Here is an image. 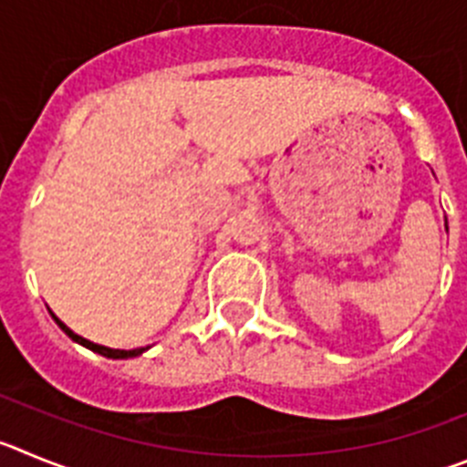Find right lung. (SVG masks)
Returning <instances> with one entry per match:
<instances>
[{"label": "right lung", "mask_w": 467, "mask_h": 467, "mask_svg": "<svg viewBox=\"0 0 467 467\" xmlns=\"http://www.w3.org/2000/svg\"><path fill=\"white\" fill-rule=\"evenodd\" d=\"M50 317L56 318V323L57 326L62 327V330H65L67 335H69L71 339H74V342H78V344H83V347L86 348H90V351H95V354H102V356H107V358H134V356H140V354H144L146 348H130V351H125V348H109V347H102V344H95V342H90V339H86V337H81V335H77L74 333V330H69V327L65 326V323L60 321V318L56 317V314L50 312Z\"/></svg>", "instance_id": "add662e5"}]
</instances>
